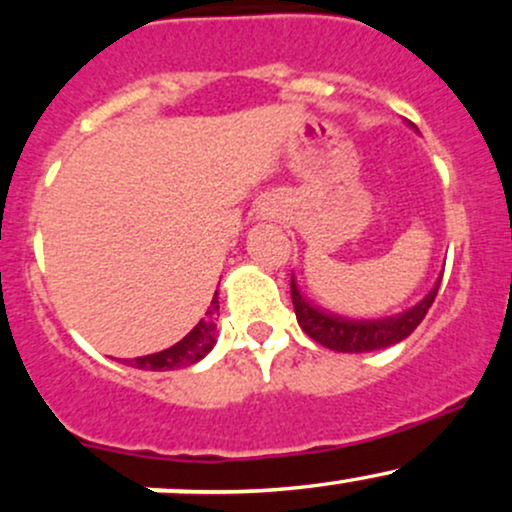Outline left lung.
<instances>
[{
	"instance_id": "obj_1",
	"label": "left lung",
	"mask_w": 512,
	"mask_h": 512,
	"mask_svg": "<svg viewBox=\"0 0 512 512\" xmlns=\"http://www.w3.org/2000/svg\"><path fill=\"white\" fill-rule=\"evenodd\" d=\"M438 286L433 289L419 305L407 310V313L397 317H385V320L373 322H356V320H342V317H332L315 310L313 305L305 303V298L298 293L296 284L291 279V301L293 310H296L298 325L310 339L317 344L327 346V349L342 351V354H361V351H375L392 346L402 339H407L416 327L421 325L428 308L438 296Z\"/></svg>"
}]
</instances>
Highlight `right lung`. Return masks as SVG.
<instances>
[{"label": "right lung", "instance_id": "right-lung-1", "mask_svg": "<svg viewBox=\"0 0 512 512\" xmlns=\"http://www.w3.org/2000/svg\"><path fill=\"white\" fill-rule=\"evenodd\" d=\"M216 313H219V298L214 296L211 301L207 317L199 320V325L187 334L185 339H180L178 344L170 346L166 351H158V354L151 356H142V358H132L127 361L129 366L134 368H144V370H175V368H185L197 363L199 358H204L211 351V346L216 342Z\"/></svg>", "mask_w": 512, "mask_h": 512}]
</instances>
